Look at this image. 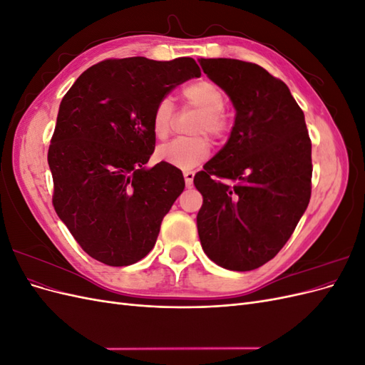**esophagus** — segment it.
Instances as JSON below:
<instances>
[{
	"label": "esophagus",
	"instance_id": "obj_1",
	"mask_svg": "<svg viewBox=\"0 0 365 365\" xmlns=\"http://www.w3.org/2000/svg\"><path fill=\"white\" fill-rule=\"evenodd\" d=\"M193 176H195V172H192V170L184 172V180H185L187 187H190L193 184Z\"/></svg>",
	"mask_w": 365,
	"mask_h": 365
}]
</instances>
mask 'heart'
Segmentation results:
<instances>
[{"mask_svg": "<svg viewBox=\"0 0 365 365\" xmlns=\"http://www.w3.org/2000/svg\"><path fill=\"white\" fill-rule=\"evenodd\" d=\"M184 102L201 111L192 128L196 137L176 138L169 145L161 146L157 157L181 170H192L204 163L210 155V145L205 137L222 138L228 130V118L224 114L227 103L225 94L217 85L210 81H197L182 88ZM175 120V106L170 97H163L152 113V132L158 140H165L172 132Z\"/></svg>", "mask_w": 365, "mask_h": 365, "instance_id": "b5f03b06", "label": "heart"}]
</instances>
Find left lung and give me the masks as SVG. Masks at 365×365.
Instances as JSON below:
<instances>
[{
    "mask_svg": "<svg viewBox=\"0 0 365 365\" xmlns=\"http://www.w3.org/2000/svg\"><path fill=\"white\" fill-rule=\"evenodd\" d=\"M230 96L235 126L225 146L195 175L204 252L219 267L251 271L275 257L307 208L312 143L289 88L257 63L201 59Z\"/></svg>",
    "mask_w": 365,
    "mask_h": 365,
    "instance_id": "obj_1",
    "label": "left lung"
}]
</instances>
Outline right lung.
<instances>
[{"instance_id": "1", "label": "right lung", "mask_w": 365, "mask_h": 365, "mask_svg": "<svg viewBox=\"0 0 365 365\" xmlns=\"http://www.w3.org/2000/svg\"><path fill=\"white\" fill-rule=\"evenodd\" d=\"M200 76L192 58L106 59L63 96L48 148L53 207L88 256L128 267L155 245L185 182L169 163L145 168L155 149L152 113Z\"/></svg>"}]
</instances>
